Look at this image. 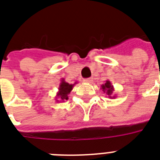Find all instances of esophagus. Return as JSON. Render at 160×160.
<instances>
[{
  "instance_id": "34e87169",
  "label": "esophagus",
  "mask_w": 160,
  "mask_h": 160,
  "mask_svg": "<svg viewBox=\"0 0 160 160\" xmlns=\"http://www.w3.org/2000/svg\"><path fill=\"white\" fill-rule=\"evenodd\" d=\"M93 81V80L91 79V78H88V79H85V80H84V82L85 83H91Z\"/></svg>"
}]
</instances>
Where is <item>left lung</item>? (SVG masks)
<instances>
[{"label":"left lung","mask_w":160,"mask_h":160,"mask_svg":"<svg viewBox=\"0 0 160 160\" xmlns=\"http://www.w3.org/2000/svg\"><path fill=\"white\" fill-rule=\"evenodd\" d=\"M102 90L104 93L107 94V96H108V97L111 98V99H114V98L117 97L116 95H113L114 87H113V85H112V82H111L110 80H106L105 84L102 85Z\"/></svg>","instance_id":"8db88e82"}]
</instances>
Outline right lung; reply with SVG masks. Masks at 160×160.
<instances>
[{
  "mask_svg": "<svg viewBox=\"0 0 160 160\" xmlns=\"http://www.w3.org/2000/svg\"><path fill=\"white\" fill-rule=\"evenodd\" d=\"M75 84H77V82H75V84H69L65 81L64 79H61L60 84L58 86V91L55 96L56 102H64V101L69 99V95L73 90Z\"/></svg>",
  "mask_w": 160,
  "mask_h": 160,
  "instance_id": "add662e5",
  "label": "right lung"
}]
</instances>
